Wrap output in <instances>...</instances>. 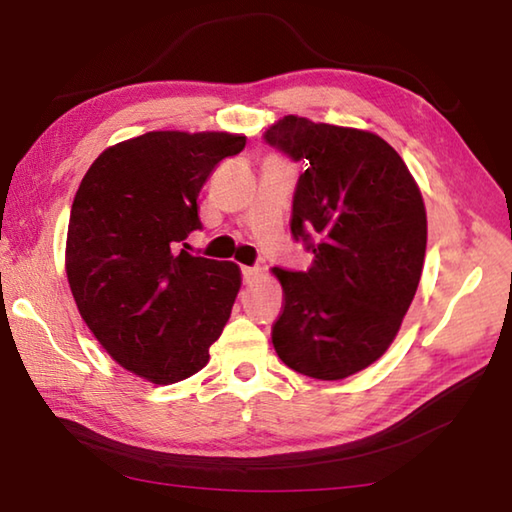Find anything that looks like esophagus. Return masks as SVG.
<instances>
[{
    "label": "esophagus",
    "mask_w": 512,
    "mask_h": 512,
    "mask_svg": "<svg viewBox=\"0 0 512 512\" xmlns=\"http://www.w3.org/2000/svg\"><path fill=\"white\" fill-rule=\"evenodd\" d=\"M259 275H262L259 266H241V280H244V284H253Z\"/></svg>",
    "instance_id": "obj_1"
}]
</instances>
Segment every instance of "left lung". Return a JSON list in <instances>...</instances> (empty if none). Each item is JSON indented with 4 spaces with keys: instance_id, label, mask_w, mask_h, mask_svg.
<instances>
[{
    "instance_id": "obj_1",
    "label": "left lung",
    "mask_w": 512,
    "mask_h": 512,
    "mask_svg": "<svg viewBox=\"0 0 512 512\" xmlns=\"http://www.w3.org/2000/svg\"><path fill=\"white\" fill-rule=\"evenodd\" d=\"M264 142L305 164L291 235L314 255L307 271L273 268L284 289L275 352L300 375L345 379L388 350L411 307L427 250L422 194L379 135L289 115Z\"/></svg>"
}]
</instances>
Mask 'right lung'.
Listing matches in <instances>:
<instances>
[{
	"label": "right lung",
	"mask_w": 512,
	"mask_h": 512,
	"mask_svg": "<svg viewBox=\"0 0 512 512\" xmlns=\"http://www.w3.org/2000/svg\"><path fill=\"white\" fill-rule=\"evenodd\" d=\"M230 133L153 131L103 151L67 228V280L85 325L119 366L153 384L192 377L228 323L237 264L187 253L198 194L244 151Z\"/></svg>",
	"instance_id": "obj_1"
}]
</instances>
